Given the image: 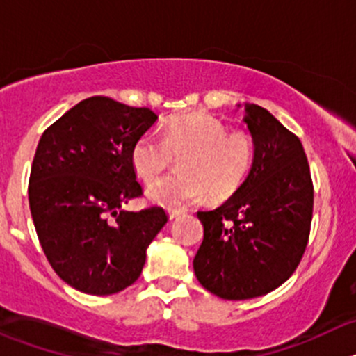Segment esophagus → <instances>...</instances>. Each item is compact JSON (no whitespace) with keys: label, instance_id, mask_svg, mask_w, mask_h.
<instances>
[{"label":"esophagus","instance_id":"esophagus-1","mask_svg":"<svg viewBox=\"0 0 356 356\" xmlns=\"http://www.w3.org/2000/svg\"><path fill=\"white\" fill-rule=\"evenodd\" d=\"M181 215H184V210H175V208L168 210V217H170V220H174V218L181 217Z\"/></svg>","mask_w":356,"mask_h":356}]
</instances>
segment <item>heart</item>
I'll list each match as a JSON object with an SVG mask.
<instances>
[{"instance_id": "obj_1", "label": "heart", "mask_w": 356, "mask_h": 356, "mask_svg": "<svg viewBox=\"0 0 356 356\" xmlns=\"http://www.w3.org/2000/svg\"><path fill=\"white\" fill-rule=\"evenodd\" d=\"M253 141L243 131L227 132L224 122L208 115L172 118L163 138L148 132L134 143L131 160L145 181L155 179L174 156H181L175 174L148 186L146 196L168 208L198 203L210 193L213 200L234 195L253 163Z\"/></svg>"}]
</instances>
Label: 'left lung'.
<instances>
[{"label": "left lung", "mask_w": 356, "mask_h": 356, "mask_svg": "<svg viewBox=\"0 0 356 356\" xmlns=\"http://www.w3.org/2000/svg\"><path fill=\"white\" fill-rule=\"evenodd\" d=\"M241 108V105H238ZM253 163L222 207L198 211L196 279L222 300L264 296L296 270L310 236L314 186L301 141L270 111L245 103Z\"/></svg>", "instance_id": "8db88e82"}]
</instances>
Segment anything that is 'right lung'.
<instances>
[{"instance_id": "add662e5", "label": "right lung", "mask_w": 356, "mask_h": 356, "mask_svg": "<svg viewBox=\"0 0 356 356\" xmlns=\"http://www.w3.org/2000/svg\"><path fill=\"white\" fill-rule=\"evenodd\" d=\"M156 120L149 108L91 96L39 139L29 207L46 258L74 289L106 296L134 284L167 224L160 207L124 210L143 195L132 146Z\"/></svg>"}]
</instances>
